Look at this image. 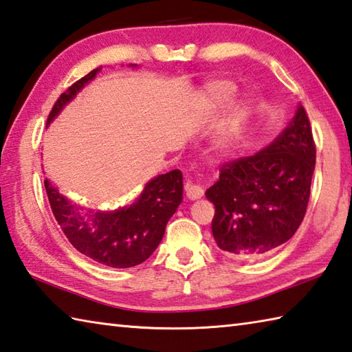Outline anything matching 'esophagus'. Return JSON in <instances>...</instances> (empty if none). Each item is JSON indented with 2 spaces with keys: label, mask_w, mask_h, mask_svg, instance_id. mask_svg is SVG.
<instances>
[{
  "label": "esophagus",
  "mask_w": 352,
  "mask_h": 352,
  "mask_svg": "<svg viewBox=\"0 0 352 352\" xmlns=\"http://www.w3.org/2000/svg\"><path fill=\"white\" fill-rule=\"evenodd\" d=\"M185 193H187V197L191 199V201H195V199H199L204 196V188L201 185H195L191 182L185 184Z\"/></svg>",
  "instance_id": "34e87169"
}]
</instances>
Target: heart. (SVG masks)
<instances>
[{
	"mask_svg": "<svg viewBox=\"0 0 352 352\" xmlns=\"http://www.w3.org/2000/svg\"><path fill=\"white\" fill-rule=\"evenodd\" d=\"M208 95L217 104H228L236 96V85L227 81L216 82L208 89Z\"/></svg>",
	"mask_w": 352,
	"mask_h": 352,
	"instance_id": "obj_1",
	"label": "heart"
}]
</instances>
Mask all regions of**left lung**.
I'll return each mask as SVG.
<instances>
[{
    "mask_svg": "<svg viewBox=\"0 0 352 352\" xmlns=\"http://www.w3.org/2000/svg\"><path fill=\"white\" fill-rule=\"evenodd\" d=\"M316 142L302 105L276 141L256 155L222 164L205 191L214 205L217 247L231 256L258 257L294 236L307 213Z\"/></svg>",
    "mask_w": 352,
    "mask_h": 352,
    "instance_id": "1",
    "label": "left lung"
}]
</instances>
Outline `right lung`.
<instances>
[{"label":"right lung","instance_id":"1","mask_svg":"<svg viewBox=\"0 0 352 352\" xmlns=\"http://www.w3.org/2000/svg\"><path fill=\"white\" fill-rule=\"evenodd\" d=\"M99 69L73 82L53 104L47 124L72 101ZM52 213L63 233L79 253L113 268L142 263L162 241L168 219L182 202V173L171 170L150 181L135 204L116 211H90L78 207L44 181Z\"/></svg>","mask_w":352,"mask_h":352}]
</instances>
